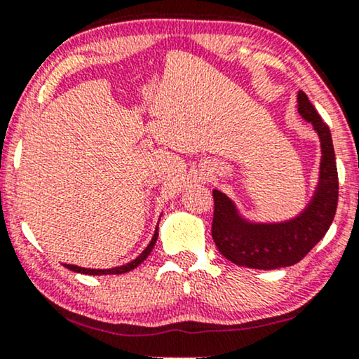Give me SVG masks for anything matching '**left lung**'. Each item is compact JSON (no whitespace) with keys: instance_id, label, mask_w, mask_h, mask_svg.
I'll return each instance as SVG.
<instances>
[{"instance_id":"obj_1","label":"left lung","mask_w":359,"mask_h":359,"mask_svg":"<svg viewBox=\"0 0 359 359\" xmlns=\"http://www.w3.org/2000/svg\"><path fill=\"white\" fill-rule=\"evenodd\" d=\"M297 111L312 122L322 147L320 180L302 214L287 222L253 224L240 217L227 196L214 189L212 238L229 262L255 269H276L301 262L330 229L338 204V173L330 129L304 91L297 95Z\"/></svg>"}]
</instances>
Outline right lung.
Returning a JSON list of instances; mask_svg holds the SVG:
<instances>
[{
    "label": "right lung",
    "mask_w": 359,
    "mask_h": 359,
    "mask_svg": "<svg viewBox=\"0 0 359 359\" xmlns=\"http://www.w3.org/2000/svg\"><path fill=\"white\" fill-rule=\"evenodd\" d=\"M156 238H158V225H156L155 229V233H154V238H151V242L149 243V247H147L144 252H142L139 257H137L134 262L127 263V264H122V266H117V268H111V269H88V268H80V266H75V264H63V266L72 269V271L75 273H83V274H90V276H101V274H122V273H129L132 269L139 266V264L144 262V259L149 257L151 250L155 247V242Z\"/></svg>",
    "instance_id": "right-lung-1"
}]
</instances>
